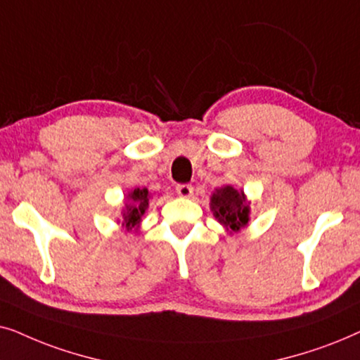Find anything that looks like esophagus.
I'll return each mask as SVG.
<instances>
[{
	"label": "esophagus",
	"instance_id": "1",
	"mask_svg": "<svg viewBox=\"0 0 360 360\" xmlns=\"http://www.w3.org/2000/svg\"><path fill=\"white\" fill-rule=\"evenodd\" d=\"M176 193H177V195H179V198L189 199V198H193V195H194V188L191 184H177L176 186Z\"/></svg>",
	"mask_w": 360,
	"mask_h": 360
}]
</instances>
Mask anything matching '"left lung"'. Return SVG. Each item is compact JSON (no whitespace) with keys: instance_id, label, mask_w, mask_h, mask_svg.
I'll list each match as a JSON object with an SVG mask.
<instances>
[{"instance_id":"obj_1","label":"left lung","mask_w":360,"mask_h":360,"mask_svg":"<svg viewBox=\"0 0 360 360\" xmlns=\"http://www.w3.org/2000/svg\"><path fill=\"white\" fill-rule=\"evenodd\" d=\"M210 210L229 232H238L250 220V202L247 200L245 193L233 189L232 186L214 191L210 198Z\"/></svg>"}]
</instances>
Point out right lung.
<instances>
[{"label":"right lung","mask_w":360,"mask_h":360,"mask_svg":"<svg viewBox=\"0 0 360 360\" xmlns=\"http://www.w3.org/2000/svg\"><path fill=\"white\" fill-rule=\"evenodd\" d=\"M150 198L151 194L148 193L146 188H135L131 193H128L127 204H124V209L122 212V225H124L127 230L140 227L141 217L145 215L148 205H150Z\"/></svg>","instance_id":"add662e5"}]
</instances>
